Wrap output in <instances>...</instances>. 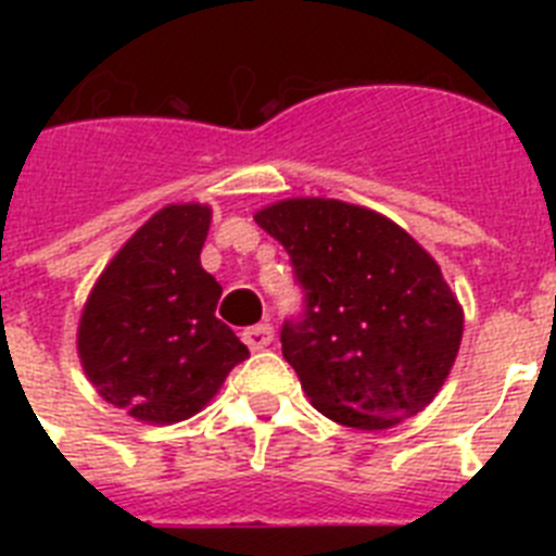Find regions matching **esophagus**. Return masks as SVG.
Returning <instances> with one entry per match:
<instances>
[{
	"instance_id": "obj_1",
	"label": "esophagus",
	"mask_w": 556,
	"mask_h": 556,
	"mask_svg": "<svg viewBox=\"0 0 556 556\" xmlns=\"http://www.w3.org/2000/svg\"><path fill=\"white\" fill-rule=\"evenodd\" d=\"M242 339H244V345H248L250 351H264V348H267L269 342H273V326L262 323V326L244 328Z\"/></svg>"
}]
</instances>
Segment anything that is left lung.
<instances>
[{
	"instance_id": "obj_1",
	"label": "left lung",
	"mask_w": 556,
	"mask_h": 556,
	"mask_svg": "<svg viewBox=\"0 0 556 556\" xmlns=\"http://www.w3.org/2000/svg\"><path fill=\"white\" fill-rule=\"evenodd\" d=\"M255 223L283 244L303 289L281 351L314 409L362 431L424 412L465 323L434 258L392 219L342 200H281Z\"/></svg>"
}]
</instances>
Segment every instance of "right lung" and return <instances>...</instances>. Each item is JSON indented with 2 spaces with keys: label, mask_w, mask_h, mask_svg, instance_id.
<instances>
[{
  "label": "right lung",
  "mask_w": 556,
  "mask_h": 556,
  "mask_svg": "<svg viewBox=\"0 0 556 556\" xmlns=\"http://www.w3.org/2000/svg\"><path fill=\"white\" fill-rule=\"evenodd\" d=\"M211 208L166 205L113 255L88 294L77 353L108 404L144 424H178L250 356L217 320L223 287L200 267Z\"/></svg>",
  "instance_id": "obj_1"
}]
</instances>
